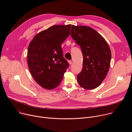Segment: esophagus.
Listing matches in <instances>:
<instances>
[{
    "label": "esophagus",
    "instance_id": "1",
    "mask_svg": "<svg viewBox=\"0 0 132 132\" xmlns=\"http://www.w3.org/2000/svg\"><path fill=\"white\" fill-rule=\"evenodd\" d=\"M68 63H69L70 65H71V64H72V61H70V60L68 61Z\"/></svg>",
    "mask_w": 132,
    "mask_h": 132
}]
</instances>
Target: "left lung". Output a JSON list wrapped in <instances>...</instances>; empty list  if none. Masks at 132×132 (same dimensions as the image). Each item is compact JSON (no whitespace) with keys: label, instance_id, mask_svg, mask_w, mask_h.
<instances>
[{"label":"left lung","instance_id":"obj_1","mask_svg":"<svg viewBox=\"0 0 132 132\" xmlns=\"http://www.w3.org/2000/svg\"><path fill=\"white\" fill-rule=\"evenodd\" d=\"M72 38L81 48L83 68L77 76V81L82 88L94 89L100 85L109 71L111 52L103 36L88 26L71 28Z\"/></svg>","mask_w":132,"mask_h":132}]
</instances>
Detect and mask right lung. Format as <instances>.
Instances as JSON below:
<instances>
[{"label":"right lung","instance_id":"right-lung-1","mask_svg":"<svg viewBox=\"0 0 132 132\" xmlns=\"http://www.w3.org/2000/svg\"><path fill=\"white\" fill-rule=\"evenodd\" d=\"M70 27L71 24L52 26L36 34L29 43V70L37 84L45 89L57 87L69 66L61 44L70 34Z\"/></svg>","mask_w":132,"mask_h":132}]
</instances>
